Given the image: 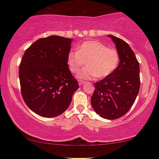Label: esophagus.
<instances>
[{
  "mask_svg": "<svg viewBox=\"0 0 159 159\" xmlns=\"http://www.w3.org/2000/svg\"><path fill=\"white\" fill-rule=\"evenodd\" d=\"M84 83H85V82L83 81V80H79V84L80 85V86H81V85L84 84Z\"/></svg>",
  "mask_w": 159,
  "mask_h": 159,
  "instance_id": "34e87169",
  "label": "esophagus"
}]
</instances>
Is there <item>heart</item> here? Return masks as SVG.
<instances>
[{
  "label": "heart",
  "instance_id": "heart-1",
  "mask_svg": "<svg viewBox=\"0 0 159 159\" xmlns=\"http://www.w3.org/2000/svg\"><path fill=\"white\" fill-rule=\"evenodd\" d=\"M86 62L87 68L78 73L80 80L104 79L110 75L120 62L119 53L115 48H107L99 41H86L80 44L76 51L68 55V65L72 73L79 72Z\"/></svg>",
  "mask_w": 159,
  "mask_h": 159
}]
</instances>
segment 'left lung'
I'll use <instances>...</instances> for the list:
<instances>
[{
  "mask_svg": "<svg viewBox=\"0 0 159 159\" xmlns=\"http://www.w3.org/2000/svg\"><path fill=\"white\" fill-rule=\"evenodd\" d=\"M115 44L120 63L108 77L96 82L91 103L96 113L104 119L116 120L129 110L140 89V66L129 44L108 35Z\"/></svg>",
  "mask_w": 159,
  "mask_h": 159,
  "instance_id": "1",
  "label": "left lung"
}]
</instances>
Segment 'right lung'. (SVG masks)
I'll list each match as a JSON object with an SVG mask.
<instances>
[{
    "label": "right lung",
    "instance_id": "1",
    "mask_svg": "<svg viewBox=\"0 0 159 159\" xmlns=\"http://www.w3.org/2000/svg\"><path fill=\"white\" fill-rule=\"evenodd\" d=\"M72 41L57 35L41 38L21 59L19 75L22 97L31 110L43 117L63 113L79 88L68 65Z\"/></svg>",
    "mask_w": 159,
    "mask_h": 159
}]
</instances>
